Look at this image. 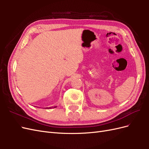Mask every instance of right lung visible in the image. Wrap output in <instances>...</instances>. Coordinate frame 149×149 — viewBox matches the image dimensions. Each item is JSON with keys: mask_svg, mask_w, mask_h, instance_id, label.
<instances>
[{"mask_svg": "<svg viewBox=\"0 0 149 149\" xmlns=\"http://www.w3.org/2000/svg\"><path fill=\"white\" fill-rule=\"evenodd\" d=\"M55 107H56V106H54V107H46V108H48V109H52V108H55Z\"/></svg>", "mask_w": 149, "mask_h": 149, "instance_id": "obj_1", "label": "right lung"}]
</instances>
